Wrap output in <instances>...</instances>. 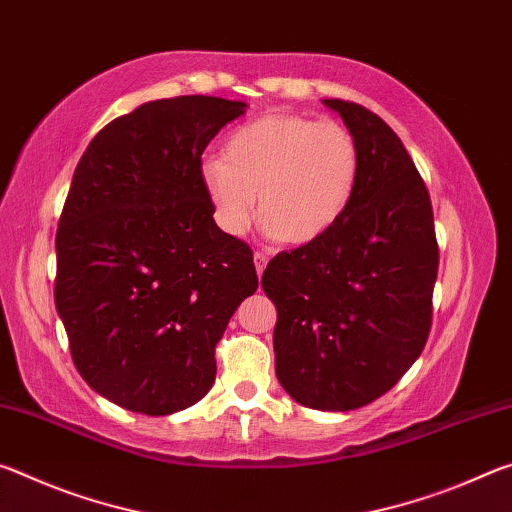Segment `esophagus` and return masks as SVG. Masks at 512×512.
Listing matches in <instances>:
<instances>
[{
	"mask_svg": "<svg viewBox=\"0 0 512 512\" xmlns=\"http://www.w3.org/2000/svg\"><path fill=\"white\" fill-rule=\"evenodd\" d=\"M255 268H257V275L262 277L264 275V268H266V264H268V257L266 255H262V253H255Z\"/></svg>",
	"mask_w": 512,
	"mask_h": 512,
	"instance_id": "1",
	"label": "esophagus"
}]
</instances>
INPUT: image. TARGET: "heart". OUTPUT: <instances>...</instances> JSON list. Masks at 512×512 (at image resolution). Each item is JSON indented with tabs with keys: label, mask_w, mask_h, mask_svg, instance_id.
<instances>
[{
	"label": "heart",
	"mask_w": 512,
	"mask_h": 512,
	"mask_svg": "<svg viewBox=\"0 0 512 512\" xmlns=\"http://www.w3.org/2000/svg\"><path fill=\"white\" fill-rule=\"evenodd\" d=\"M361 153L339 121L262 115L225 142V160L203 162L201 180L214 219L232 237L259 219L271 237L305 246L343 219L357 192Z\"/></svg>",
	"instance_id": "heart-1"
}]
</instances>
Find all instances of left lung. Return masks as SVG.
<instances>
[{
	"mask_svg": "<svg viewBox=\"0 0 512 512\" xmlns=\"http://www.w3.org/2000/svg\"><path fill=\"white\" fill-rule=\"evenodd\" d=\"M361 153L343 219L280 253L262 287L277 309L275 375L316 411L361 409L400 381L427 343L438 244L427 187L393 128L375 112L323 99Z\"/></svg>",
	"mask_w": 512,
	"mask_h": 512,
	"instance_id": "1",
	"label": "left lung"
}]
</instances>
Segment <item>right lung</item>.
<instances>
[{"mask_svg":"<svg viewBox=\"0 0 512 512\" xmlns=\"http://www.w3.org/2000/svg\"><path fill=\"white\" fill-rule=\"evenodd\" d=\"M244 101L137 106L76 164L56 232V309L76 370L121 409L169 415L216 377L214 348L257 291L253 253L212 219L201 155Z\"/></svg>","mask_w":512,"mask_h":512,"instance_id":"1","label":"right lung"}]
</instances>
